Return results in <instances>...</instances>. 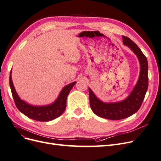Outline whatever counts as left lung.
<instances>
[{
  "label": "left lung",
  "mask_w": 161,
  "mask_h": 161,
  "mask_svg": "<svg viewBox=\"0 0 161 161\" xmlns=\"http://www.w3.org/2000/svg\"><path fill=\"white\" fill-rule=\"evenodd\" d=\"M124 44L128 46L137 56L140 72L139 79L130 95L125 100L117 103H103L89 88L90 106L93 113L101 118L119 120L131 116L140 108L148 86V61L147 57L136 43L126 36H122Z\"/></svg>",
  "instance_id": "left-lung-1"
}]
</instances>
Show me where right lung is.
<instances>
[{"label":"right lung","instance_id":"right-lung-1","mask_svg":"<svg viewBox=\"0 0 161 161\" xmlns=\"http://www.w3.org/2000/svg\"><path fill=\"white\" fill-rule=\"evenodd\" d=\"M76 82H73L64 86L57 99L52 104L44 106H33L27 104L26 102L19 98L12 81L11 70L9 77V84H10L12 95L17 109L28 118L39 121H49L53 120L64 113L66 107L68 95Z\"/></svg>","mask_w":161,"mask_h":161}]
</instances>
